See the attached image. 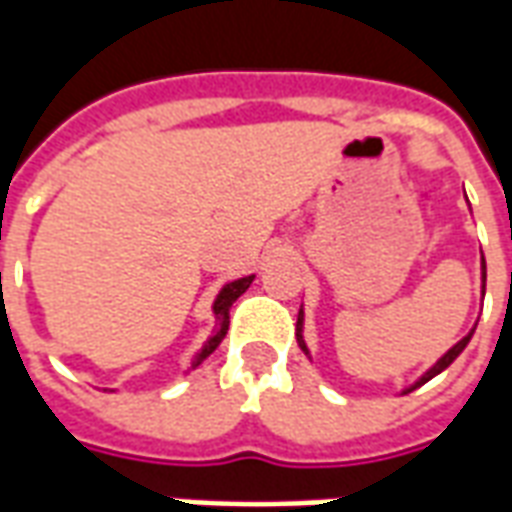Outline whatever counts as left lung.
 <instances>
[{"instance_id":"8db88e82","label":"left lung","mask_w":512,"mask_h":512,"mask_svg":"<svg viewBox=\"0 0 512 512\" xmlns=\"http://www.w3.org/2000/svg\"><path fill=\"white\" fill-rule=\"evenodd\" d=\"M480 282H483L480 288H483V296H485V257L483 255H480ZM474 329H477V323H474L472 329H469V334H463L461 340L452 345L450 351H444V354H441L439 359H436V362H433V365H430L428 370H425V373L417 378V381H414V384H408L406 389H400V395H408V392H414V389H419L422 384H428L430 378H436L439 373H444V370H447V367H450L452 362H455V359L463 354V348H466V345H469V340H472ZM296 343H299V348L304 351V354L310 356V348H307V340H304V307L299 310V321H296Z\"/></svg>"}]
</instances>
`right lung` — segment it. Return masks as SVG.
Instances as JSON below:
<instances>
[{
  "label": "right lung",
  "mask_w": 512,
  "mask_h": 512,
  "mask_svg": "<svg viewBox=\"0 0 512 512\" xmlns=\"http://www.w3.org/2000/svg\"><path fill=\"white\" fill-rule=\"evenodd\" d=\"M255 282V274H249V277H241V279H233V282H224L222 288H219V293H216V299H213V318H216V326H213L211 337L202 343V348L197 351V354L191 356L189 362V370L186 373H191V370H197V367L208 359V356L219 348V343L224 340V334H227V329H230V307H233L235 301H238V296H244L246 290H249V285Z\"/></svg>",
  "instance_id": "obj_1"
}]
</instances>
